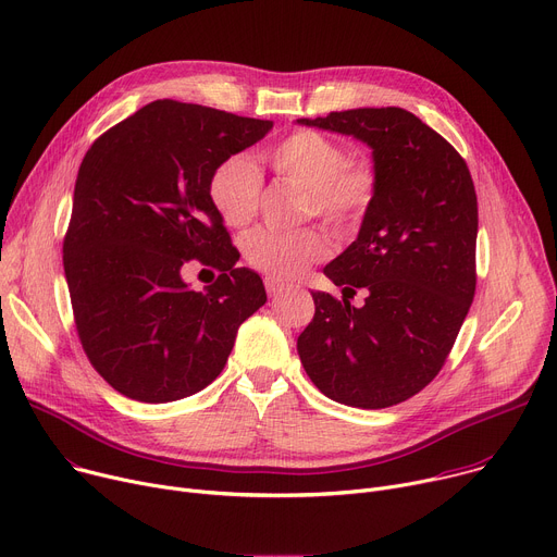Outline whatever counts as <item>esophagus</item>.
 Masks as SVG:
<instances>
[{"instance_id": "obj_1", "label": "esophagus", "mask_w": 557, "mask_h": 557, "mask_svg": "<svg viewBox=\"0 0 557 557\" xmlns=\"http://www.w3.org/2000/svg\"><path fill=\"white\" fill-rule=\"evenodd\" d=\"M264 286H267V293H269V295H277V293H282V290L286 288V284H284L282 280L271 277V275L264 280Z\"/></svg>"}]
</instances>
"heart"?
I'll return each mask as SVG.
<instances>
[{
  "instance_id": "1",
  "label": "heart",
  "mask_w": 557,
  "mask_h": 557,
  "mask_svg": "<svg viewBox=\"0 0 557 557\" xmlns=\"http://www.w3.org/2000/svg\"><path fill=\"white\" fill-rule=\"evenodd\" d=\"M264 162L286 182L307 190V215L346 231L356 226L377 193V169L369 158H346L339 141L318 131H295L264 153ZM209 195L228 226L244 228L258 215L262 180L248 160L231 158L211 177ZM331 242L320 228L295 233L262 228L246 239V260L271 277L290 280L324 260Z\"/></svg>"
}]
</instances>
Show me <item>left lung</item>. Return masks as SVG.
<instances>
[{"mask_svg":"<svg viewBox=\"0 0 557 557\" xmlns=\"http://www.w3.org/2000/svg\"><path fill=\"white\" fill-rule=\"evenodd\" d=\"M297 122L367 141L380 177L358 239L324 269L346 297L364 290V307L313 293L299 360L326 397L386 409L433 382L471 309L475 186L458 150L404 109Z\"/></svg>","mask_w":557,"mask_h":557,"instance_id":"8db88e82","label":"left lung"}]
</instances>
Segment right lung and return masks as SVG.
I'll return each instance as SVG.
<instances>
[{
	"label": "right lung",
	"instance_id": "right-lung-1",
	"mask_svg": "<svg viewBox=\"0 0 557 557\" xmlns=\"http://www.w3.org/2000/svg\"><path fill=\"white\" fill-rule=\"evenodd\" d=\"M273 122L158 99L99 135L82 160L64 235L75 329L92 369L137 401H175L224 369L239 324L267 301L262 277L213 207L220 164ZM221 271L205 293L178 271Z\"/></svg>",
	"mask_w": 557,
	"mask_h": 557
}]
</instances>
